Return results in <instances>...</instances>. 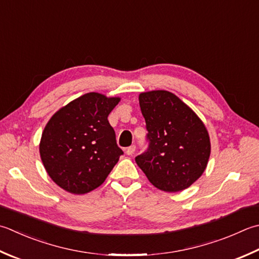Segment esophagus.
I'll return each instance as SVG.
<instances>
[{"instance_id":"obj_1","label":"esophagus","mask_w":259,"mask_h":259,"mask_svg":"<svg viewBox=\"0 0 259 259\" xmlns=\"http://www.w3.org/2000/svg\"><path fill=\"white\" fill-rule=\"evenodd\" d=\"M135 150H136V146H135V145L130 146V147H128V148L125 149V155L131 156V155H133V154L135 153Z\"/></svg>"}]
</instances>
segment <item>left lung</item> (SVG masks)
I'll use <instances>...</instances> for the list:
<instances>
[{
	"instance_id": "left-lung-1",
	"label": "left lung",
	"mask_w": 259,
	"mask_h": 259,
	"mask_svg": "<svg viewBox=\"0 0 259 259\" xmlns=\"http://www.w3.org/2000/svg\"><path fill=\"white\" fill-rule=\"evenodd\" d=\"M149 147L136 163L157 189L165 192L190 187L206 168L211 153L209 133L189 105L168 91L139 94Z\"/></svg>"
}]
</instances>
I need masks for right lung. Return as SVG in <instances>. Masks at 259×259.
<instances>
[{
  "mask_svg": "<svg viewBox=\"0 0 259 259\" xmlns=\"http://www.w3.org/2000/svg\"><path fill=\"white\" fill-rule=\"evenodd\" d=\"M120 98L91 92L60 108L46 124L39 144L45 169L72 194H85L105 181L123 154L108 115Z\"/></svg>",
  "mask_w": 259,
  "mask_h": 259,
  "instance_id": "add662e5",
  "label": "right lung"
}]
</instances>
